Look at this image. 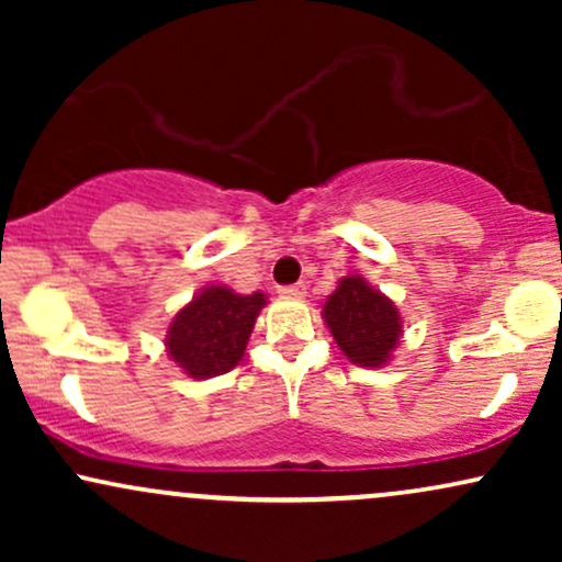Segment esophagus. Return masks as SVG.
<instances>
[{"instance_id":"1","label":"esophagus","mask_w":562,"mask_h":562,"mask_svg":"<svg viewBox=\"0 0 562 562\" xmlns=\"http://www.w3.org/2000/svg\"><path fill=\"white\" fill-rule=\"evenodd\" d=\"M280 295H285V299H303V295H306V285H303V282H295V285H282Z\"/></svg>"}]
</instances>
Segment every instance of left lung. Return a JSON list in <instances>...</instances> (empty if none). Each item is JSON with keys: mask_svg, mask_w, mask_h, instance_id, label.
Returning <instances> with one entry per match:
<instances>
[{"mask_svg": "<svg viewBox=\"0 0 562 562\" xmlns=\"http://www.w3.org/2000/svg\"><path fill=\"white\" fill-rule=\"evenodd\" d=\"M325 322L340 351L362 367L389 362L404 333L393 301L367 285L362 277L340 280L338 290L325 301Z\"/></svg>", "mask_w": 562, "mask_h": 562, "instance_id": "8db88e82", "label": "left lung"}]
</instances>
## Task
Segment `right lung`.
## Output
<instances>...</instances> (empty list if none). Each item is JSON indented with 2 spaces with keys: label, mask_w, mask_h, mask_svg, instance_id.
Returning a JSON list of instances; mask_svg holds the SVG:
<instances>
[{
  "label": "right lung",
  "mask_w": 562,
  "mask_h": 562,
  "mask_svg": "<svg viewBox=\"0 0 562 562\" xmlns=\"http://www.w3.org/2000/svg\"><path fill=\"white\" fill-rule=\"evenodd\" d=\"M263 293L237 295L229 288H205L177 314L166 335L169 357L190 378H216L243 359Z\"/></svg>",
  "instance_id": "right-lung-1"
}]
</instances>
